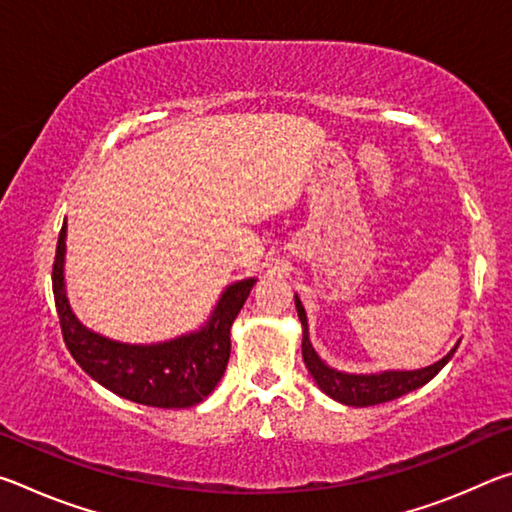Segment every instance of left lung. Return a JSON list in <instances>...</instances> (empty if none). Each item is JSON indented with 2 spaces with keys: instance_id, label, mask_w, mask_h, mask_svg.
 I'll use <instances>...</instances> for the list:
<instances>
[{
  "instance_id": "obj_1",
  "label": "left lung",
  "mask_w": 512,
  "mask_h": 512,
  "mask_svg": "<svg viewBox=\"0 0 512 512\" xmlns=\"http://www.w3.org/2000/svg\"><path fill=\"white\" fill-rule=\"evenodd\" d=\"M296 309L302 323V359H305L309 375L314 377L318 388L325 395L348 406L384 404L415 391V388L424 386L427 381L436 377L438 372L445 368V363L454 357V352L458 348L456 343L443 359L420 370H384V372H372V375H352V372H341V370L329 368L327 363L318 357L314 345L309 341L307 314L298 296H296Z\"/></svg>"
}]
</instances>
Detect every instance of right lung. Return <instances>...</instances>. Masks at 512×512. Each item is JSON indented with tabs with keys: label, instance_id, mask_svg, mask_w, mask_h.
Segmentation results:
<instances>
[{
	"label": "right lung",
	"instance_id": "add662e5",
	"mask_svg": "<svg viewBox=\"0 0 512 512\" xmlns=\"http://www.w3.org/2000/svg\"><path fill=\"white\" fill-rule=\"evenodd\" d=\"M65 237L67 225L63 223L51 284L60 329L74 361L94 381L124 400L158 409H189L201 404L228 366L230 327L250 296L255 277L230 284L221 293L210 320L198 332L151 345L119 343L85 327L69 307L63 273Z\"/></svg>",
	"mask_w": 512,
	"mask_h": 512
}]
</instances>
